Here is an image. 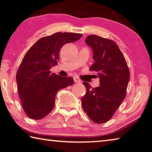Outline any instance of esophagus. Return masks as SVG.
Listing matches in <instances>:
<instances>
[{
  "instance_id": "34e87169",
  "label": "esophagus",
  "mask_w": 152,
  "mask_h": 152,
  "mask_svg": "<svg viewBox=\"0 0 152 152\" xmlns=\"http://www.w3.org/2000/svg\"><path fill=\"white\" fill-rule=\"evenodd\" d=\"M74 82H75L76 83H81V80H80V79H79L78 78H77V77H74Z\"/></svg>"
}]
</instances>
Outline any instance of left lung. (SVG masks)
<instances>
[{"mask_svg": "<svg viewBox=\"0 0 152 152\" xmlns=\"http://www.w3.org/2000/svg\"><path fill=\"white\" fill-rule=\"evenodd\" d=\"M85 42L93 50L94 63L91 71L98 72L99 86L87 89L81 101L87 116L96 124L109 121L126 96L130 71L123 54L116 43L96 35H89Z\"/></svg>", "mask_w": 152, "mask_h": 152, "instance_id": "obj_1", "label": "left lung"}]
</instances>
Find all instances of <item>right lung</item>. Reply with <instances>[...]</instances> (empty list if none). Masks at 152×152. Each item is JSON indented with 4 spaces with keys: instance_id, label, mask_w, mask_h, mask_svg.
Wrapping results in <instances>:
<instances>
[{
    "instance_id": "add662e5",
    "label": "right lung",
    "mask_w": 152,
    "mask_h": 152,
    "mask_svg": "<svg viewBox=\"0 0 152 152\" xmlns=\"http://www.w3.org/2000/svg\"><path fill=\"white\" fill-rule=\"evenodd\" d=\"M83 35L58 32L41 38L27 51L16 74L18 94L29 118H44L53 109L58 91L74 83L72 77L51 73L57 65L59 52L67 43L78 40Z\"/></svg>"
}]
</instances>
